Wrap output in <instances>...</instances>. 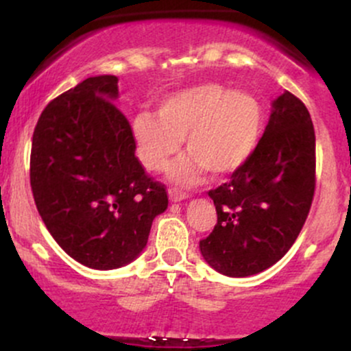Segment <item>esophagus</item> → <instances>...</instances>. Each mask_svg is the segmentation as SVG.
Listing matches in <instances>:
<instances>
[{
  "label": "esophagus",
  "instance_id": "34e87169",
  "mask_svg": "<svg viewBox=\"0 0 351 351\" xmlns=\"http://www.w3.org/2000/svg\"><path fill=\"white\" fill-rule=\"evenodd\" d=\"M168 196H170V199L173 201V203H178V201H184V199H188V195H186V193L178 191V189H175V188H171L170 191H168Z\"/></svg>",
  "mask_w": 351,
  "mask_h": 351
}]
</instances>
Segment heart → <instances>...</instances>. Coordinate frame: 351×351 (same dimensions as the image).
Listing matches in <instances>:
<instances>
[{"label":"heart","mask_w":351,"mask_h":351,"mask_svg":"<svg viewBox=\"0 0 351 351\" xmlns=\"http://www.w3.org/2000/svg\"><path fill=\"white\" fill-rule=\"evenodd\" d=\"M264 110L256 95L215 82L173 92L156 115L138 112L130 122L136 156L148 171H162L186 142L188 156L170 167V178L191 184L209 170L228 176L239 170L259 142Z\"/></svg>","instance_id":"obj_1"}]
</instances>
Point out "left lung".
Masks as SVG:
<instances>
[{
    "instance_id": "1",
    "label": "left lung",
    "mask_w": 351,
    "mask_h": 351,
    "mask_svg": "<svg viewBox=\"0 0 351 351\" xmlns=\"http://www.w3.org/2000/svg\"><path fill=\"white\" fill-rule=\"evenodd\" d=\"M315 191V132L307 107L285 90L263 138L239 170L208 193L217 223L199 241L204 261L229 277L259 274L285 256Z\"/></svg>"
}]
</instances>
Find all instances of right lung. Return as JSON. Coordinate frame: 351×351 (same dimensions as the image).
<instances>
[{
    "instance_id": "1",
    "label": "right lung",
    "mask_w": 351,
    "mask_h": 351,
    "mask_svg": "<svg viewBox=\"0 0 351 351\" xmlns=\"http://www.w3.org/2000/svg\"><path fill=\"white\" fill-rule=\"evenodd\" d=\"M117 84L115 75L88 77L51 100L31 147V189L47 231L97 271L132 263L168 208L167 189L135 156Z\"/></svg>"
}]
</instances>
